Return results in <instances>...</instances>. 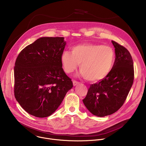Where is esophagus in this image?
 <instances>
[{
    "label": "esophagus",
    "mask_w": 146,
    "mask_h": 146,
    "mask_svg": "<svg viewBox=\"0 0 146 146\" xmlns=\"http://www.w3.org/2000/svg\"><path fill=\"white\" fill-rule=\"evenodd\" d=\"M79 82H78V81H75V80H74L73 81V86H76L77 85H78V84H79Z\"/></svg>",
    "instance_id": "obj_1"
}]
</instances>
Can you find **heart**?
Returning a JSON list of instances; mask_svg holds the SVG:
<instances>
[{
	"label": "heart",
	"mask_w": 146,
	"mask_h": 146,
	"mask_svg": "<svg viewBox=\"0 0 146 146\" xmlns=\"http://www.w3.org/2000/svg\"><path fill=\"white\" fill-rule=\"evenodd\" d=\"M115 59L112 48L91 43L74 46L72 47L71 52L64 51L60 56L61 64L66 73L73 72L80 64V74L92 82L107 77L114 66Z\"/></svg>",
	"instance_id": "heart-1"
}]
</instances>
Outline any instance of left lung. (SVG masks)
<instances>
[{
    "instance_id": "obj_1",
    "label": "left lung",
    "mask_w": 146,
    "mask_h": 146,
    "mask_svg": "<svg viewBox=\"0 0 146 146\" xmlns=\"http://www.w3.org/2000/svg\"><path fill=\"white\" fill-rule=\"evenodd\" d=\"M115 59L114 66L107 77L91 84L85 106L94 115L102 117L116 112L126 100L134 79L133 59L128 50L114 41Z\"/></svg>"
}]
</instances>
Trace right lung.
<instances>
[{"label":"right lung","mask_w":146,"mask_h":146,"mask_svg":"<svg viewBox=\"0 0 146 146\" xmlns=\"http://www.w3.org/2000/svg\"><path fill=\"white\" fill-rule=\"evenodd\" d=\"M66 44L64 37H40L17 58L14 95L29 114L39 118L51 115L72 88L60 61Z\"/></svg>","instance_id":"obj_1"}]
</instances>
